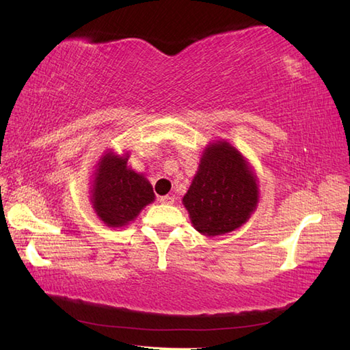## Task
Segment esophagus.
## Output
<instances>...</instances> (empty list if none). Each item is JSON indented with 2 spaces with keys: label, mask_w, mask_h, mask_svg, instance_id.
<instances>
[{
  "label": "esophagus",
  "mask_w": 350,
  "mask_h": 350,
  "mask_svg": "<svg viewBox=\"0 0 350 350\" xmlns=\"http://www.w3.org/2000/svg\"><path fill=\"white\" fill-rule=\"evenodd\" d=\"M159 202H161L162 204H173V203H174V198L171 197V196H163V197L159 198Z\"/></svg>",
  "instance_id": "34e87169"
}]
</instances>
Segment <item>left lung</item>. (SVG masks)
Returning <instances> with one entry per match:
<instances>
[{"instance_id":"left-lung-1","label":"left lung","mask_w":350,"mask_h":350,"mask_svg":"<svg viewBox=\"0 0 350 350\" xmlns=\"http://www.w3.org/2000/svg\"><path fill=\"white\" fill-rule=\"evenodd\" d=\"M257 183L250 163L237 148L227 141L209 144L183 197L192 226L204 236L239 228L257 207Z\"/></svg>"}]
</instances>
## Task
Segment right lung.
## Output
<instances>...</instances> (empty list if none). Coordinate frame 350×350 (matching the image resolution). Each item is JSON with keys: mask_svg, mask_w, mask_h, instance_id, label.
Masks as SVG:
<instances>
[{"mask_svg": "<svg viewBox=\"0 0 350 350\" xmlns=\"http://www.w3.org/2000/svg\"><path fill=\"white\" fill-rule=\"evenodd\" d=\"M129 154L107 152L98 162L92 189L96 215L108 227H123L154 202L150 182L128 167Z\"/></svg>", "mask_w": 350, "mask_h": 350, "instance_id": "1", "label": "right lung"}]
</instances>
